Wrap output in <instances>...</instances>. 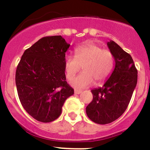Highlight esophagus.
I'll return each mask as SVG.
<instances>
[{
	"label": "esophagus",
	"mask_w": 150,
	"mask_h": 150,
	"mask_svg": "<svg viewBox=\"0 0 150 150\" xmlns=\"http://www.w3.org/2000/svg\"><path fill=\"white\" fill-rule=\"evenodd\" d=\"M81 91H80V90H74V93H75V94H80V93H81Z\"/></svg>",
	"instance_id": "esophagus-1"
}]
</instances>
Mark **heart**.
Returning a JSON list of instances; mask_svg holds the SVG:
<instances>
[{"label": "heart", "mask_w": 150, "mask_h": 150, "mask_svg": "<svg viewBox=\"0 0 150 150\" xmlns=\"http://www.w3.org/2000/svg\"><path fill=\"white\" fill-rule=\"evenodd\" d=\"M64 70L69 80L71 79L81 68L80 74L71 81L76 88H85L96 81L102 83L110 76L114 68V59L109 50L93 42H86L74 50V57L67 55L64 59Z\"/></svg>", "instance_id": "heart-1"}]
</instances>
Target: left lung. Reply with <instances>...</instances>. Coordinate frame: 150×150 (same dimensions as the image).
Segmentation results:
<instances>
[{"mask_svg": "<svg viewBox=\"0 0 150 150\" xmlns=\"http://www.w3.org/2000/svg\"><path fill=\"white\" fill-rule=\"evenodd\" d=\"M107 45L115 59V69L102 87L91 90L93 100L86 109L89 119L100 125L110 123L123 114L137 81L132 57L115 42Z\"/></svg>", "mask_w": 150, "mask_h": 150, "instance_id": "1", "label": "left lung"}]
</instances>
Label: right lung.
Listing matches in <instances>:
<instances>
[{"label": "right lung", "instance_id": "1", "mask_svg": "<svg viewBox=\"0 0 150 150\" xmlns=\"http://www.w3.org/2000/svg\"><path fill=\"white\" fill-rule=\"evenodd\" d=\"M69 46L61 35L45 37L25 50L17 67L20 101L40 122L58 118L65 100L74 93L67 83L64 66Z\"/></svg>", "mask_w": 150, "mask_h": 150}]
</instances>
